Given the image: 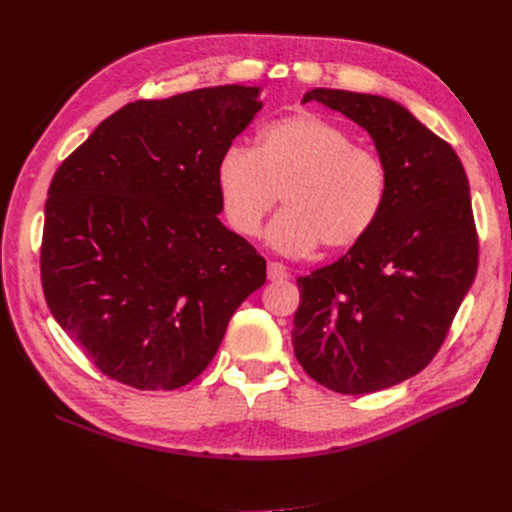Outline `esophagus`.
Wrapping results in <instances>:
<instances>
[{
    "label": "esophagus",
    "mask_w": 512,
    "mask_h": 512,
    "mask_svg": "<svg viewBox=\"0 0 512 512\" xmlns=\"http://www.w3.org/2000/svg\"><path fill=\"white\" fill-rule=\"evenodd\" d=\"M267 275H269L271 282H280V280H286L288 271H286V267L282 265V262H269Z\"/></svg>",
    "instance_id": "obj_1"
}]
</instances>
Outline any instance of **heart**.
<instances>
[{
    "label": "heart",
    "instance_id": "obj_1",
    "mask_svg": "<svg viewBox=\"0 0 512 512\" xmlns=\"http://www.w3.org/2000/svg\"><path fill=\"white\" fill-rule=\"evenodd\" d=\"M215 188L230 228L256 237L282 194L269 239L288 254L361 243L389 203L391 168L335 121L297 111L265 123L254 149L230 145L215 162Z\"/></svg>",
    "mask_w": 512,
    "mask_h": 512
}]
</instances>
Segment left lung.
Wrapping results in <instances>:
<instances>
[{"mask_svg": "<svg viewBox=\"0 0 512 512\" xmlns=\"http://www.w3.org/2000/svg\"><path fill=\"white\" fill-rule=\"evenodd\" d=\"M363 126L391 168L376 228L333 265L299 277L292 346L309 378L344 395L404 382L442 348L478 269L470 183L444 138L404 106L344 89H314Z\"/></svg>", "mask_w": 512, "mask_h": 512, "instance_id": "1", "label": "left lung"}]
</instances>
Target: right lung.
<instances>
[{
    "label": "right lung",
    "instance_id": "obj_1",
    "mask_svg": "<svg viewBox=\"0 0 512 512\" xmlns=\"http://www.w3.org/2000/svg\"><path fill=\"white\" fill-rule=\"evenodd\" d=\"M258 87L130 102L61 162L44 205L46 305L104 376L173 391L205 371L267 280L220 220L215 162L260 111Z\"/></svg>",
    "mask_w": 512,
    "mask_h": 512
}]
</instances>
